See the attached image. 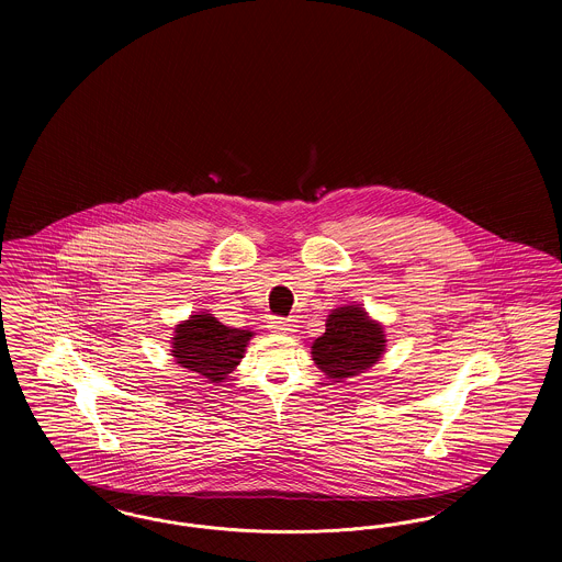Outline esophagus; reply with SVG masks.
Here are the masks:
<instances>
[{
  "label": "esophagus",
  "instance_id": "1",
  "mask_svg": "<svg viewBox=\"0 0 562 562\" xmlns=\"http://www.w3.org/2000/svg\"><path fill=\"white\" fill-rule=\"evenodd\" d=\"M294 321L291 318H280V316H271L268 322V328L271 333H293Z\"/></svg>",
  "mask_w": 562,
  "mask_h": 562
}]
</instances>
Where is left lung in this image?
Returning <instances> with one entry per match:
<instances>
[{
  "label": "left lung",
  "mask_w": 562,
  "mask_h": 562,
  "mask_svg": "<svg viewBox=\"0 0 562 562\" xmlns=\"http://www.w3.org/2000/svg\"><path fill=\"white\" fill-rule=\"evenodd\" d=\"M385 335L360 307H339L326 321V333L312 346V356L328 379L356 376L383 353Z\"/></svg>",
  "instance_id": "left-lung-1"
}]
</instances>
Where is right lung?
<instances>
[{"instance_id": "obj_1", "label": "right lung", "mask_w": 562, "mask_h": 562, "mask_svg": "<svg viewBox=\"0 0 562 562\" xmlns=\"http://www.w3.org/2000/svg\"><path fill=\"white\" fill-rule=\"evenodd\" d=\"M250 337L252 333L225 326L211 314H195L177 326L172 356L183 369L221 383L238 367Z\"/></svg>"}]
</instances>
